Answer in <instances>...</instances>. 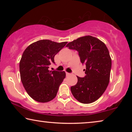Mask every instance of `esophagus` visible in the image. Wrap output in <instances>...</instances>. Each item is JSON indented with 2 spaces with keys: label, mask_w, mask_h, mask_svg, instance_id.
I'll list each match as a JSON object with an SVG mask.
<instances>
[{
  "label": "esophagus",
  "mask_w": 132,
  "mask_h": 132,
  "mask_svg": "<svg viewBox=\"0 0 132 132\" xmlns=\"http://www.w3.org/2000/svg\"><path fill=\"white\" fill-rule=\"evenodd\" d=\"M66 76H70V73H68V72H66Z\"/></svg>",
  "instance_id": "1"
}]
</instances>
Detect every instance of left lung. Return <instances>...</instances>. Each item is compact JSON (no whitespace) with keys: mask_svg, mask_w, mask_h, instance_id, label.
Returning <instances> with one entry per match:
<instances>
[{"mask_svg":"<svg viewBox=\"0 0 132 132\" xmlns=\"http://www.w3.org/2000/svg\"><path fill=\"white\" fill-rule=\"evenodd\" d=\"M66 47L79 52L80 61L86 66L85 77H77L71 92L77 101L90 104L97 100L108 86L112 61L108 48L101 40L90 35L69 42Z\"/></svg>","mask_w":132,"mask_h":132,"instance_id":"obj_1","label":"left lung"}]
</instances>
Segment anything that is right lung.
I'll return each mask as SVG.
<instances>
[{
    "label": "right lung",
    "mask_w": 132,
    "mask_h": 132,
    "mask_svg": "<svg viewBox=\"0 0 132 132\" xmlns=\"http://www.w3.org/2000/svg\"><path fill=\"white\" fill-rule=\"evenodd\" d=\"M67 43L39 40L24 51L19 64L21 80L27 93L35 101L47 102L56 96L66 73L64 71H50L48 68L55 63V55Z\"/></svg>",
    "instance_id": "right-lung-1"
}]
</instances>
